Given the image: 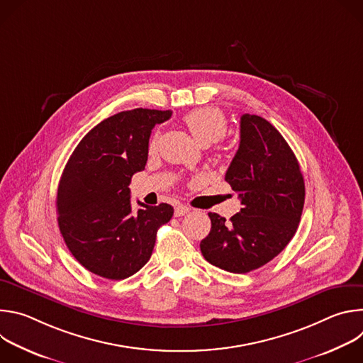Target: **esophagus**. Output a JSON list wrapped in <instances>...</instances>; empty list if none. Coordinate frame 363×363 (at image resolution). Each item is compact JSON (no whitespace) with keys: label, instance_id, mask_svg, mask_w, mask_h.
Here are the masks:
<instances>
[{"label":"esophagus","instance_id":"34e87169","mask_svg":"<svg viewBox=\"0 0 363 363\" xmlns=\"http://www.w3.org/2000/svg\"><path fill=\"white\" fill-rule=\"evenodd\" d=\"M189 213V206L186 205H177L175 206V217H182Z\"/></svg>","mask_w":363,"mask_h":363}]
</instances>
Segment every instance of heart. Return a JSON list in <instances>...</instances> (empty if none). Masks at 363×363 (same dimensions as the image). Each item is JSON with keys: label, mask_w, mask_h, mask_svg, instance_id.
<instances>
[{"label": "heart", "mask_w": 363, "mask_h": 363, "mask_svg": "<svg viewBox=\"0 0 363 363\" xmlns=\"http://www.w3.org/2000/svg\"><path fill=\"white\" fill-rule=\"evenodd\" d=\"M184 122L194 139L202 146L218 142L227 132V119L224 113L216 108L194 109L184 116ZM155 146H157V139H152L150 147L153 149Z\"/></svg>", "instance_id": "b5f03b06"}]
</instances>
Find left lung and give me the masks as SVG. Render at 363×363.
<instances>
[{
    "label": "left lung",
    "instance_id": "left-lung-1",
    "mask_svg": "<svg viewBox=\"0 0 363 363\" xmlns=\"http://www.w3.org/2000/svg\"><path fill=\"white\" fill-rule=\"evenodd\" d=\"M225 181L238 194L242 208L230 221L208 213L211 231L199 247L213 266L248 273L272 262L296 234L304 205V179L281 133L266 119L245 113Z\"/></svg>",
    "mask_w": 363,
    "mask_h": 363
}]
</instances>
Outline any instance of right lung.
<instances>
[{
	"mask_svg": "<svg viewBox=\"0 0 363 363\" xmlns=\"http://www.w3.org/2000/svg\"><path fill=\"white\" fill-rule=\"evenodd\" d=\"M171 111L133 109L94 126L76 146L57 189L59 228L76 260L93 274L123 280L152 255L158 228L167 224L169 203L130 205L129 184L147 161L153 126Z\"/></svg>",
	"mask_w": 363,
	"mask_h": 363,
	"instance_id": "add662e5",
	"label": "right lung"
}]
</instances>
